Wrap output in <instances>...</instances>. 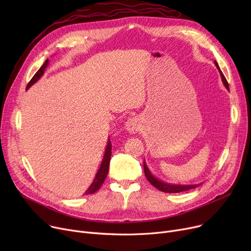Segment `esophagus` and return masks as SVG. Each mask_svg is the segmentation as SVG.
Listing matches in <instances>:
<instances>
[{"label": "esophagus", "instance_id": "obj_1", "mask_svg": "<svg viewBox=\"0 0 251 251\" xmlns=\"http://www.w3.org/2000/svg\"><path fill=\"white\" fill-rule=\"evenodd\" d=\"M125 128L130 133H136L137 131L140 128V123L139 120L136 117H132V118H129L128 120L125 123Z\"/></svg>", "mask_w": 251, "mask_h": 251}]
</instances>
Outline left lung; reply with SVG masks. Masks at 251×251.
Here are the masks:
<instances>
[{"mask_svg":"<svg viewBox=\"0 0 251 251\" xmlns=\"http://www.w3.org/2000/svg\"><path fill=\"white\" fill-rule=\"evenodd\" d=\"M214 63H215L216 67L218 68V70L220 72V75H221V78H222V82H223L224 86H225L227 88V90L229 91V84H228V82L226 80L225 76H224L223 72L221 71L218 63L216 61ZM143 170H144V174H146L147 179L150 181V183L151 184V185H153L155 188H157V189L163 191V192L178 193V192L186 191V190H189V189H193V188H196V187H199L200 185H201V183H200V184H191V185H182V184H172V183H168V182H165L163 180H160L159 178H156L151 172V170L149 169L146 161H143Z\"/></svg>","mask_w":251,"mask_h":251,"instance_id":"1","label":"left lung"}]
</instances>
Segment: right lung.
I'll list each match as a JSON object with an SVG mask.
<instances>
[{
    "label": "right lung",
    "mask_w": 251,
    "mask_h": 251,
    "mask_svg": "<svg viewBox=\"0 0 251 251\" xmlns=\"http://www.w3.org/2000/svg\"><path fill=\"white\" fill-rule=\"evenodd\" d=\"M49 59L46 60L45 64L42 66L41 68H39V70L34 74V76L32 77L31 80L29 81V83L27 84V86H26V90L29 89L30 86H32L35 82H37L39 79H41V77L44 75L45 73V70L46 68L48 67L49 65ZM111 154H112V143H111V139L110 137L108 138V143H107V148H105V151H104V154H103V157H102V161L100 163V169L98 170V172L96 174V177L94 179V181H92V183L89 185V187L86 189V191L84 192V195H88V194H92L97 192L100 186L102 185V183L104 181V179L107 178V175H108V172H109V166H110V160H111Z\"/></svg>",
    "instance_id": "1"
}]
</instances>
